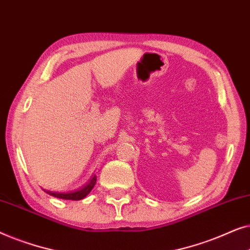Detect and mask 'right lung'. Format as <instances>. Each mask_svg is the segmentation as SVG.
I'll return each mask as SVG.
<instances>
[{
  "label": "right lung",
  "instance_id": "add662e5",
  "mask_svg": "<svg viewBox=\"0 0 250 250\" xmlns=\"http://www.w3.org/2000/svg\"><path fill=\"white\" fill-rule=\"evenodd\" d=\"M95 182H97V176H93L90 180V182L85 184L83 188H81L80 190L73 191V192H66V193H59V192H52V191H46L47 193L51 194V196L61 198V199H67V200H81L87 196L88 193L91 192V190L93 189L95 186Z\"/></svg>",
  "mask_w": 250,
  "mask_h": 250
}]
</instances>
